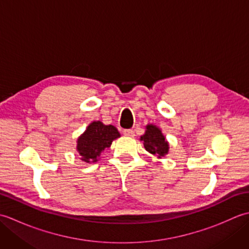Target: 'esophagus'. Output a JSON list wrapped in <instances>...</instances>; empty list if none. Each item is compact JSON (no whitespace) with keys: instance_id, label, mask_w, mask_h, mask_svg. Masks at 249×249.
I'll use <instances>...</instances> for the list:
<instances>
[{"instance_id":"obj_1","label":"esophagus","mask_w":249,"mask_h":249,"mask_svg":"<svg viewBox=\"0 0 249 249\" xmlns=\"http://www.w3.org/2000/svg\"><path fill=\"white\" fill-rule=\"evenodd\" d=\"M123 134L125 137H128V138H133V137L135 136V131L131 130V129H125L123 131Z\"/></svg>"}]
</instances>
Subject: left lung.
Segmentation results:
<instances>
[{
	"instance_id": "1",
	"label": "left lung",
	"mask_w": 249,
	"mask_h": 249,
	"mask_svg": "<svg viewBox=\"0 0 249 249\" xmlns=\"http://www.w3.org/2000/svg\"><path fill=\"white\" fill-rule=\"evenodd\" d=\"M140 141L143 142L145 150L157 158L166 156L169 153V142L166 140L161 129L154 124H147L145 126V133L140 137Z\"/></svg>"
}]
</instances>
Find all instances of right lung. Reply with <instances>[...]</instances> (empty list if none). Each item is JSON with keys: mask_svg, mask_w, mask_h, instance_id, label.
I'll list each match as a JSON object with an SVG mask.
<instances>
[{"mask_svg": "<svg viewBox=\"0 0 249 249\" xmlns=\"http://www.w3.org/2000/svg\"><path fill=\"white\" fill-rule=\"evenodd\" d=\"M120 137L119 130L113 125H105L100 121H93L84 133L78 137L76 150L82 161L96 162L100 154Z\"/></svg>", "mask_w": 249, "mask_h": 249, "instance_id": "right-lung-1", "label": "right lung"}]
</instances>
